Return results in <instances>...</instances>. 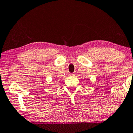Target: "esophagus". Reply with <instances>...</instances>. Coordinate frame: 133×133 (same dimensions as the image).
<instances>
[{
  "mask_svg": "<svg viewBox=\"0 0 133 133\" xmlns=\"http://www.w3.org/2000/svg\"><path fill=\"white\" fill-rule=\"evenodd\" d=\"M70 76H75V74H70Z\"/></svg>",
  "mask_w": 133,
  "mask_h": 133,
  "instance_id": "34e87169",
  "label": "esophagus"
}]
</instances>
